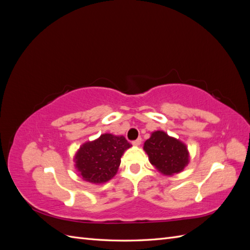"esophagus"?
<instances>
[{
  "label": "esophagus",
  "mask_w": 250,
  "mask_h": 250,
  "mask_svg": "<svg viewBox=\"0 0 250 250\" xmlns=\"http://www.w3.org/2000/svg\"><path fill=\"white\" fill-rule=\"evenodd\" d=\"M141 142H142V139L139 138V139H137V140H134V141L132 142V144H133L134 146H139V145H141Z\"/></svg>",
  "instance_id": "esophagus-1"
}]
</instances>
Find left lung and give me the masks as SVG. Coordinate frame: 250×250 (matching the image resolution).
Wrapping results in <instances>:
<instances>
[{
    "mask_svg": "<svg viewBox=\"0 0 250 250\" xmlns=\"http://www.w3.org/2000/svg\"><path fill=\"white\" fill-rule=\"evenodd\" d=\"M149 161L164 175L171 176L185 169L188 164V151L179 140L157 130L144 144Z\"/></svg>",
    "mask_w": 250,
    "mask_h": 250,
    "instance_id": "left-lung-1",
    "label": "left lung"
}]
</instances>
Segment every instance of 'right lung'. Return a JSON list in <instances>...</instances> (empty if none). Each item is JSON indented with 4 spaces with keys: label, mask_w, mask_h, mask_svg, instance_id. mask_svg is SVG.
<instances>
[{
    "label": "right lung",
    "mask_w": 250,
    "mask_h": 250,
    "mask_svg": "<svg viewBox=\"0 0 250 250\" xmlns=\"http://www.w3.org/2000/svg\"><path fill=\"white\" fill-rule=\"evenodd\" d=\"M131 145L123 135L101 134L84 143L75 155V167L83 180L92 184L106 183L116 175L124 151Z\"/></svg>",
    "instance_id": "add662e5"
}]
</instances>
